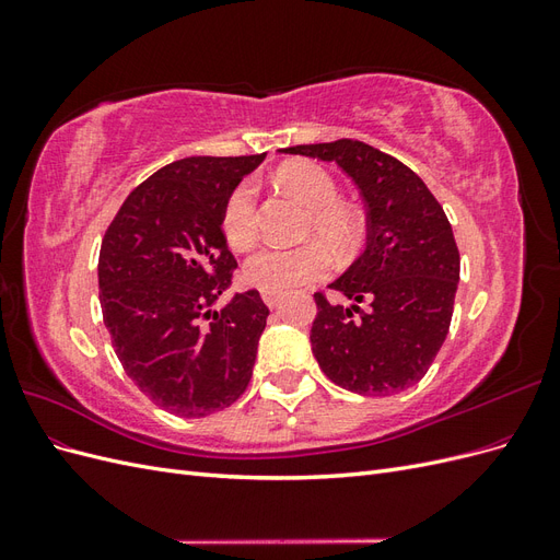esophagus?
<instances>
[{
	"label": "esophagus",
	"instance_id": "esophagus-1",
	"mask_svg": "<svg viewBox=\"0 0 560 560\" xmlns=\"http://www.w3.org/2000/svg\"><path fill=\"white\" fill-rule=\"evenodd\" d=\"M261 299H264V303H266L268 308H276L282 296H280V294H273V292H261Z\"/></svg>",
	"mask_w": 560,
	"mask_h": 560
}]
</instances>
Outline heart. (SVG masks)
<instances>
[{
  "label": "heart",
  "mask_w": 560,
  "mask_h": 560,
  "mask_svg": "<svg viewBox=\"0 0 560 560\" xmlns=\"http://www.w3.org/2000/svg\"><path fill=\"white\" fill-rule=\"evenodd\" d=\"M282 189L294 194L311 208L308 233L319 235L334 252L348 254L364 238L362 214L338 200L336 179L313 161H294L278 171ZM222 231L235 249H245L259 233L257 186L245 179L229 194L222 212ZM331 268L327 249L317 243L299 247H261L245 261V280L261 292L284 294L301 284L325 278Z\"/></svg>",
  "instance_id": "heart-1"
}]
</instances>
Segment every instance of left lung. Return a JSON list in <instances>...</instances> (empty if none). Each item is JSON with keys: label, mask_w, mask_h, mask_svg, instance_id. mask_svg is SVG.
<instances>
[{"label": "left lung", "mask_w": 560, "mask_h": 560, "mask_svg": "<svg viewBox=\"0 0 560 560\" xmlns=\"http://www.w3.org/2000/svg\"><path fill=\"white\" fill-rule=\"evenodd\" d=\"M334 161L366 206V249L329 290L315 292L313 354L350 393L387 397L428 374L446 341L460 280V252L444 208L409 165L360 140L287 147Z\"/></svg>", "instance_id": "1"}]
</instances>
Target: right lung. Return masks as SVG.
Segmentation results:
<instances>
[{
    "instance_id": "1",
    "label": "right lung",
    "mask_w": 560,
    "mask_h": 560,
    "mask_svg": "<svg viewBox=\"0 0 560 560\" xmlns=\"http://www.w3.org/2000/svg\"><path fill=\"white\" fill-rule=\"evenodd\" d=\"M191 156L135 186L100 247L105 327L130 381L179 418L222 411L252 378L268 308L257 290L212 311L238 266L222 231L229 194L264 161Z\"/></svg>"
}]
</instances>
